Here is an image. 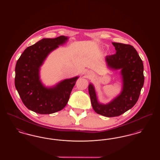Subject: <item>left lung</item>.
Returning a JSON list of instances; mask_svg holds the SVG:
<instances>
[{
    "instance_id": "left-lung-1",
    "label": "left lung",
    "mask_w": 160,
    "mask_h": 160,
    "mask_svg": "<svg viewBox=\"0 0 160 160\" xmlns=\"http://www.w3.org/2000/svg\"><path fill=\"white\" fill-rule=\"evenodd\" d=\"M116 53L107 56L108 65L122 69L123 90L119 96L109 104H101L97 101L93 86H89L92 106L96 113L106 117L118 116L131 108L137 102L144 84L143 64L133 46L112 42Z\"/></svg>"
}]
</instances>
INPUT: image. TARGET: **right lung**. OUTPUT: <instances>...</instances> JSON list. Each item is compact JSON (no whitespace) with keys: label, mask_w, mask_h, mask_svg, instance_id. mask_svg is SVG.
I'll return each mask as SVG.
<instances>
[{"label":"right lung","mask_w":160,"mask_h":160,"mask_svg":"<svg viewBox=\"0 0 160 160\" xmlns=\"http://www.w3.org/2000/svg\"><path fill=\"white\" fill-rule=\"evenodd\" d=\"M67 39L65 36L42 39L25 49L17 62L15 88L24 106L35 113H53L68 102L78 77L66 79L50 89L42 86L39 77V69L47 55Z\"/></svg>","instance_id":"add662e5"}]
</instances>
